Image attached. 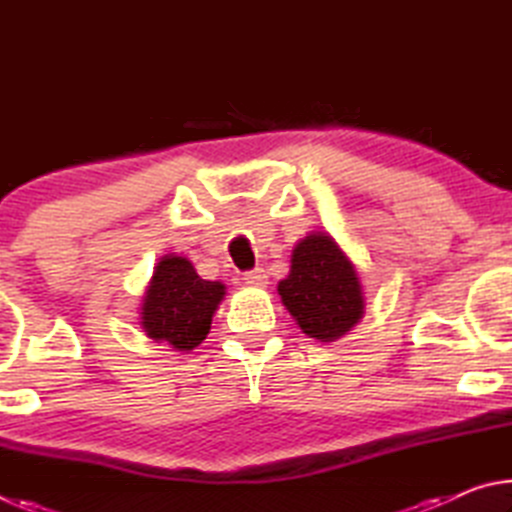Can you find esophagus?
<instances>
[{"label": "esophagus", "instance_id": "obj_1", "mask_svg": "<svg viewBox=\"0 0 512 512\" xmlns=\"http://www.w3.org/2000/svg\"><path fill=\"white\" fill-rule=\"evenodd\" d=\"M266 271L264 268H253V271H246L244 273V280H246V284H253V287H264L266 284Z\"/></svg>", "mask_w": 512, "mask_h": 512}]
</instances>
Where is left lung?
Segmentation results:
<instances>
[{"mask_svg": "<svg viewBox=\"0 0 512 512\" xmlns=\"http://www.w3.org/2000/svg\"><path fill=\"white\" fill-rule=\"evenodd\" d=\"M277 293L302 332L323 343L350 332L363 316L357 271L325 232H314L296 246L291 273L277 284Z\"/></svg>", "mask_w": 512, "mask_h": 512, "instance_id": "1", "label": "left lung"}]
</instances>
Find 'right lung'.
Wrapping results in <instances>:
<instances>
[{
	"label": "right lung",
	"instance_id": "obj_1",
	"mask_svg": "<svg viewBox=\"0 0 512 512\" xmlns=\"http://www.w3.org/2000/svg\"><path fill=\"white\" fill-rule=\"evenodd\" d=\"M225 296L221 282L203 280L189 259L164 255L144 296L142 327L153 341L187 352L201 345Z\"/></svg>",
	"mask_w": 512,
	"mask_h": 512
}]
</instances>
